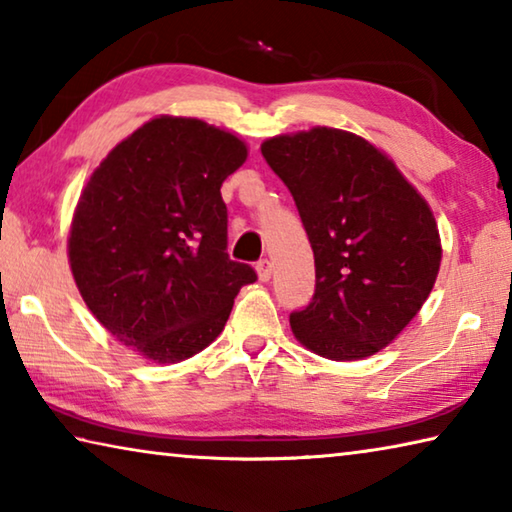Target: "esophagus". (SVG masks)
I'll list each match as a JSON object with an SVG mask.
<instances>
[{
    "label": "esophagus",
    "mask_w": 512,
    "mask_h": 512,
    "mask_svg": "<svg viewBox=\"0 0 512 512\" xmlns=\"http://www.w3.org/2000/svg\"><path fill=\"white\" fill-rule=\"evenodd\" d=\"M257 275H259V280L262 282H268L271 280V275H273V264H271V259H259L257 262Z\"/></svg>",
    "instance_id": "1"
}]
</instances>
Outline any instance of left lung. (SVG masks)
<instances>
[{
	"label": "left lung",
	"instance_id": "obj_1",
	"mask_svg": "<svg viewBox=\"0 0 512 512\" xmlns=\"http://www.w3.org/2000/svg\"><path fill=\"white\" fill-rule=\"evenodd\" d=\"M262 155L296 201L316 291L289 323L307 350L354 361L386 348L429 298L440 237L429 205L393 160L339 128L277 135Z\"/></svg>",
	"mask_w": 512,
	"mask_h": 512
}]
</instances>
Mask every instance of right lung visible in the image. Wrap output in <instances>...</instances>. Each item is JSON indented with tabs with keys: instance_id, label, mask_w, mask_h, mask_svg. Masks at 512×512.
Listing matches in <instances>:
<instances>
[{
	"instance_id": "right-lung-1",
	"label": "right lung",
	"mask_w": 512,
	"mask_h": 512,
	"mask_svg": "<svg viewBox=\"0 0 512 512\" xmlns=\"http://www.w3.org/2000/svg\"><path fill=\"white\" fill-rule=\"evenodd\" d=\"M237 135L192 117H158L92 173L69 230L85 305L128 348L178 363L221 334L253 266L228 255L223 180L246 162Z\"/></svg>"
}]
</instances>
